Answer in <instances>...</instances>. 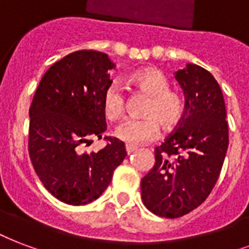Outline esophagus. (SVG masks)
Segmentation results:
<instances>
[{
    "mask_svg": "<svg viewBox=\"0 0 249 249\" xmlns=\"http://www.w3.org/2000/svg\"><path fill=\"white\" fill-rule=\"evenodd\" d=\"M135 151H138V147H134V145H126V152L130 155V153H134Z\"/></svg>",
    "mask_w": 249,
    "mask_h": 249,
    "instance_id": "obj_1",
    "label": "esophagus"
}]
</instances>
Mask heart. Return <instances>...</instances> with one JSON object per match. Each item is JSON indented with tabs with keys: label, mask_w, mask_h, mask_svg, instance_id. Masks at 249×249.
I'll return each mask as SVG.
<instances>
[{
	"label": "heart",
	"mask_w": 249,
	"mask_h": 249,
	"mask_svg": "<svg viewBox=\"0 0 249 249\" xmlns=\"http://www.w3.org/2000/svg\"><path fill=\"white\" fill-rule=\"evenodd\" d=\"M132 84L151 96L144 110L145 118L126 119L118 124L114 135L130 145H140L153 140L160 132V124L172 128L180 122L184 114V102L177 93L169 90V82L161 71L155 68L142 69L132 74ZM124 110L122 88L114 84L104 97L105 115L110 121L121 117Z\"/></svg>",
	"instance_id": "obj_1"
}]
</instances>
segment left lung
Instances as JSON below:
<instances>
[{
    "instance_id": "obj_1",
    "label": "left lung",
    "mask_w": 249,
    "mask_h": 249,
    "mask_svg": "<svg viewBox=\"0 0 249 249\" xmlns=\"http://www.w3.org/2000/svg\"><path fill=\"white\" fill-rule=\"evenodd\" d=\"M175 78L184 93V114L176 131L155 148V165L140 182L145 207L172 219L209 197L229 148L226 105L214 76L186 64Z\"/></svg>"
}]
</instances>
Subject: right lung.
Instances as JSON below:
<instances>
[{"mask_svg":"<svg viewBox=\"0 0 249 249\" xmlns=\"http://www.w3.org/2000/svg\"><path fill=\"white\" fill-rule=\"evenodd\" d=\"M117 65L104 52L76 51L47 71L30 107L29 152L34 169L61 202H93L126 158L122 140L110 138L98 152H81L82 143L106 131L104 97Z\"/></svg>","mask_w":249,"mask_h":249,"instance_id":"add662e5","label":"right lung"}]
</instances>
